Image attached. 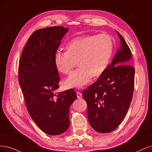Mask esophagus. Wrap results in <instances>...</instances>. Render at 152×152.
Returning <instances> with one entry per match:
<instances>
[{
	"label": "esophagus",
	"mask_w": 152,
	"mask_h": 152,
	"mask_svg": "<svg viewBox=\"0 0 152 152\" xmlns=\"http://www.w3.org/2000/svg\"><path fill=\"white\" fill-rule=\"evenodd\" d=\"M76 94H77V99H81V98L82 97V94H81L80 92H77V93H76Z\"/></svg>",
	"instance_id": "1"
}]
</instances>
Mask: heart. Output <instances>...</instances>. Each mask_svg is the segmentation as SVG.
<instances>
[{
	"instance_id": "obj_1",
	"label": "heart",
	"mask_w": 152,
	"mask_h": 152,
	"mask_svg": "<svg viewBox=\"0 0 152 152\" xmlns=\"http://www.w3.org/2000/svg\"><path fill=\"white\" fill-rule=\"evenodd\" d=\"M113 52V42L105 34L75 38L67 44L66 52L57 51L53 57L56 69L68 75L76 66L80 68L71 73L64 82L67 88H81L92 76H100L106 70Z\"/></svg>"
}]
</instances>
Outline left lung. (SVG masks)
Returning <instances> with one entry per match:
<instances>
[{"label": "left lung", "instance_id": "obj_1", "mask_svg": "<svg viewBox=\"0 0 152 152\" xmlns=\"http://www.w3.org/2000/svg\"><path fill=\"white\" fill-rule=\"evenodd\" d=\"M121 45L112 62L96 81L82 92L87 103L88 121L100 133L114 131L124 119L133 98L134 68L132 53L121 34Z\"/></svg>", "mask_w": 152, "mask_h": 152}]
</instances>
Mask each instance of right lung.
Returning a JSON list of instances; mask_svg holds the SVG:
<instances>
[{
    "label": "right lung",
    "mask_w": 152,
    "mask_h": 152,
    "mask_svg": "<svg viewBox=\"0 0 152 152\" xmlns=\"http://www.w3.org/2000/svg\"><path fill=\"white\" fill-rule=\"evenodd\" d=\"M68 30L53 26L35 31L19 62V83L28 113L39 128L52 136L69 128V108L77 98L73 89L55 93L60 79L53 57Z\"/></svg>",
    "instance_id": "1"
}]
</instances>
